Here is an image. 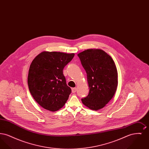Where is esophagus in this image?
<instances>
[{
    "label": "esophagus",
    "instance_id": "obj_1",
    "mask_svg": "<svg viewBox=\"0 0 149 149\" xmlns=\"http://www.w3.org/2000/svg\"><path fill=\"white\" fill-rule=\"evenodd\" d=\"M71 91H72V92L73 93H75L77 92V88H72V89H71Z\"/></svg>",
    "mask_w": 149,
    "mask_h": 149
}]
</instances>
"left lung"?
<instances>
[{
  "label": "left lung",
  "instance_id": "8db88e82",
  "mask_svg": "<svg viewBox=\"0 0 149 149\" xmlns=\"http://www.w3.org/2000/svg\"><path fill=\"white\" fill-rule=\"evenodd\" d=\"M87 74L89 92L81 99L93 110L103 108L113 98L118 85V73L113 59L104 51L88 49L78 54Z\"/></svg>",
  "mask_w": 149,
  "mask_h": 149
}]
</instances>
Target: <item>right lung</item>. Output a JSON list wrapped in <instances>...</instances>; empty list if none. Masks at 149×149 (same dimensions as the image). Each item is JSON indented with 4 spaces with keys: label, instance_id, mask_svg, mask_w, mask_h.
<instances>
[{
    "label": "right lung",
    "instance_id": "add662e5",
    "mask_svg": "<svg viewBox=\"0 0 149 149\" xmlns=\"http://www.w3.org/2000/svg\"><path fill=\"white\" fill-rule=\"evenodd\" d=\"M74 54L43 51L30 65L28 75L29 90L38 104L52 112L61 108L71 93L63 74L64 67Z\"/></svg>",
    "mask_w": 149,
    "mask_h": 149
}]
</instances>
